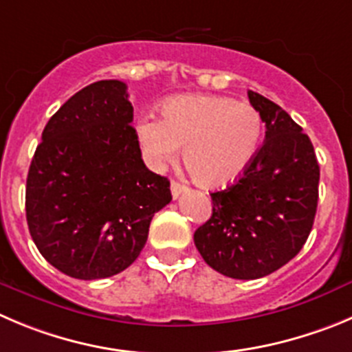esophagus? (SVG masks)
I'll return each instance as SVG.
<instances>
[{
	"label": "esophagus",
	"instance_id": "obj_1",
	"mask_svg": "<svg viewBox=\"0 0 352 352\" xmlns=\"http://www.w3.org/2000/svg\"><path fill=\"white\" fill-rule=\"evenodd\" d=\"M170 189H172V196L177 199L180 195H182L184 191H186V186H182V184H179V182H175V180H173L172 186H170Z\"/></svg>",
	"mask_w": 352,
	"mask_h": 352
}]
</instances>
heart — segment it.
Returning <instances> with one entry per match:
<instances>
[{
	"instance_id": "heart-1",
	"label": "heart",
	"mask_w": 352,
	"mask_h": 352,
	"mask_svg": "<svg viewBox=\"0 0 352 352\" xmlns=\"http://www.w3.org/2000/svg\"><path fill=\"white\" fill-rule=\"evenodd\" d=\"M135 135L147 165L160 168L175 160L205 187L238 180L261 147L262 118L250 104L221 95H180L161 107V120L140 118Z\"/></svg>"
}]
</instances>
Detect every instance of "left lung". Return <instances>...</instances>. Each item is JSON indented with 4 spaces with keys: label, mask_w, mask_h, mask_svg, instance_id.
I'll use <instances>...</instances> for the list:
<instances>
[{
    "label": "left lung",
    "mask_w": 352,
    "mask_h": 352,
    "mask_svg": "<svg viewBox=\"0 0 352 352\" xmlns=\"http://www.w3.org/2000/svg\"><path fill=\"white\" fill-rule=\"evenodd\" d=\"M265 140L246 172L212 192V217L195 232L203 261L234 280H257L302 250L318 208L320 165L309 137L287 111L248 90Z\"/></svg>",
    "instance_id": "left-lung-1"
}]
</instances>
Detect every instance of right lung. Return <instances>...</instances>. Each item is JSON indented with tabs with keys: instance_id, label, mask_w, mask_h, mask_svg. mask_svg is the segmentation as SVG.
<instances>
[{
	"instance_id": "add662e5",
	"label": "right lung",
	"mask_w": 352,
	"mask_h": 352,
	"mask_svg": "<svg viewBox=\"0 0 352 352\" xmlns=\"http://www.w3.org/2000/svg\"><path fill=\"white\" fill-rule=\"evenodd\" d=\"M126 85L91 83L50 118L25 186V217L39 254L76 280H100L135 262L154 213L172 201L135 135Z\"/></svg>"
}]
</instances>
